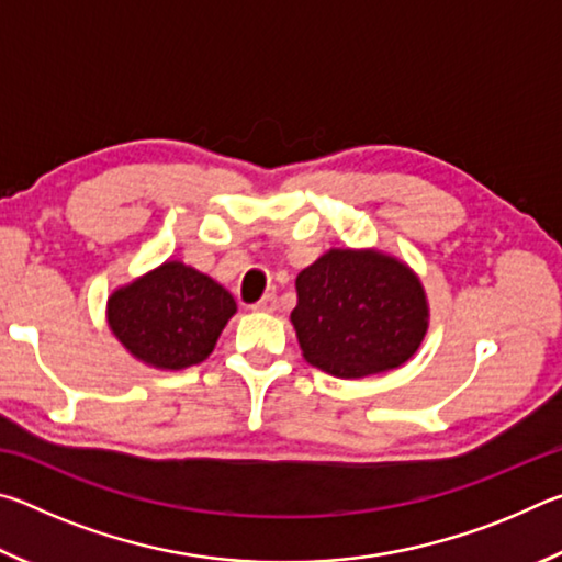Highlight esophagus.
Listing matches in <instances>:
<instances>
[{
	"instance_id": "esophagus-1",
	"label": "esophagus",
	"mask_w": 562,
	"mask_h": 562,
	"mask_svg": "<svg viewBox=\"0 0 562 562\" xmlns=\"http://www.w3.org/2000/svg\"><path fill=\"white\" fill-rule=\"evenodd\" d=\"M274 307H278V297H274V294H265V297L258 304H252L255 312H265V315L274 312Z\"/></svg>"
}]
</instances>
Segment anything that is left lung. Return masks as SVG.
Instances as JSON below:
<instances>
[{"label":"left lung","mask_w":562,"mask_h":562,"mask_svg":"<svg viewBox=\"0 0 562 562\" xmlns=\"http://www.w3.org/2000/svg\"><path fill=\"white\" fill-rule=\"evenodd\" d=\"M290 322L302 357L337 379L406 364L429 329V300L404 260L376 247H331L304 268Z\"/></svg>","instance_id":"1"}]
</instances>
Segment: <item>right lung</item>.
<instances>
[{"label":"right lung","mask_w":562,"mask_h":562,"mask_svg":"<svg viewBox=\"0 0 562 562\" xmlns=\"http://www.w3.org/2000/svg\"><path fill=\"white\" fill-rule=\"evenodd\" d=\"M237 312L233 294L180 260H166L121 284L106 302V322L123 349L146 367L178 372L201 364Z\"/></svg>","instance_id":"add662e5"}]
</instances>
